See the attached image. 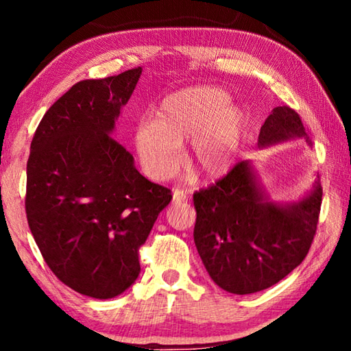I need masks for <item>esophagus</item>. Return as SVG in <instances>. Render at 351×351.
<instances>
[{
    "label": "esophagus",
    "instance_id": "obj_1",
    "mask_svg": "<svg viewBox=\"0 0 351 351\" xmlns=\"http://www.w3.org/2000/svg\"><path fill=\"white\" fill-rule=\"evenodd\" d=\"M189 199V195L186 190H181V189H175L173 190V201L175 203H180V201H186Z\"/></svg>",
    "mask_w": 351,
    "mask_h": 351
}]
</instances>
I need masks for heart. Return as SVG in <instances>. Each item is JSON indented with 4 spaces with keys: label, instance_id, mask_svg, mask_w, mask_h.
Here are the masks:
<instances>
[{
    "label": "heart",
    "instance_id": "obj_1",
    "mask_svg": "<svg viewBox=\"0 0 351 351\" xmlns=\"http://www.w3.org/2000/svg\"><path fill=\"white\" fill-rule=\"evenodd\" d=\"M229 102V94L213 86L186 88L165 97L152 125H142L134 134L145 173L167 180L180 167V147L190 141L189 169L204 180L224 175L246 125L245 111Z\"/></svg>",
    "mask_w": 351,
    "mask_h": 351
}]
</instances>
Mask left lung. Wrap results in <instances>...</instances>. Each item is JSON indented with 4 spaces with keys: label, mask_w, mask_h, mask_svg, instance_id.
Masks as SVG:
<instances>
[{
    "label": "left lung",
    "mask_w": 351,
    "mask_h": 351,
    "mask_svg": "<svg viewBox=\"0 0 351 351\" xmlns=\"http://www.w3.org/2000/svg\"><path fill=\"white\" fill-rule=\"evenodd\" d=\"M305 136L300 116L277 106L260 128L261 147ZM322 187L317 182L300 203L278 206L263 199L247 161L193 193V240L207 272L219 288L252 294L280 282L297 268L316 235Z\"/></svg>",
    "instance_id": "obj_1"
}]
</instances>
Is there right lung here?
<instances>
[{
  "instance_id": "add662e5",
  "label": "right lung",
  "mask_w": 351,
  "mask_h": 351,
  "mask_svg": "<svg viewBox=\"0 0 351 351\" xmlns=\"http://www.w3.org/2000/svg\"><path fill=\"white\" fill-rule=\"evenodd\" d=\"M142 68L77 82L46 111L27 159L26 217L58 280L111 299L141 272L139 247L171 190L148 181L112 138Z\"/></svg>"
}]
</instances>
